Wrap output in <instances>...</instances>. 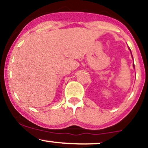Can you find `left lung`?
<instances>
[{
    "label": "left lung",
    "instance_id": "8db88e82",
    "mask_svg": "<svg viewBox=\"0 0 148 148\" xmlns=\"http://www.w3.org/2000/svg\"><path fill=\"white\" fill-rule=\"evenodd\" d=\"M133 66H134V65H133Z\"/></svg>",
    "mask_w": 148,
    "mask_h": 148
}]
</instances>
